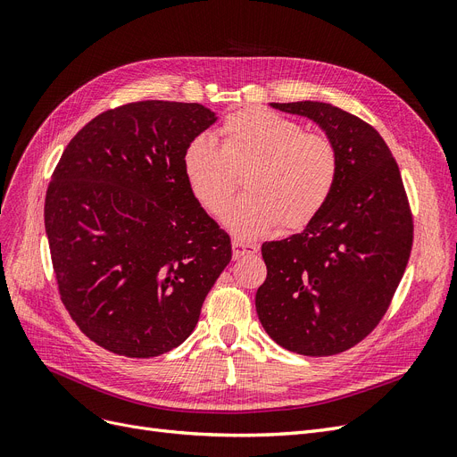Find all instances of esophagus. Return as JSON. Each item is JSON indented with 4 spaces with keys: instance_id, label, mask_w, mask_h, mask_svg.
<instances>
[{
    "instance_id": "1",
    "label": "esophagus",
    "mask_w": 457,
    "mask_h": 457,
    "mask_svg": "<svg viewBox=\"0 0 457 457\" xmlns=\"http://www.w3.org/2000/svg\"><path fill=\"white\" fill-rule=\"evenodd\" d=\"M258 251L256 245H249V244H244V242H237L234 240L232 242V256L237 260L242 256H247V254H254Z\"/></svg>"
}]
</instances>
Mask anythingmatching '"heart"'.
I'll return each instance as SVG.
<instances>
[{"instance_id":"obj_1","label":"heart","mask_w":457,"mask_h":457,"mask_svg":"<svg viewBox=\"0 0 457 457\" xmlns=\"http://www.w3.org/2000/svg\"><path fill=\"white\" fill-rule=\"evenodd\" d=\"M221 145L210 134L195 136L182 156L186 180L197 201L221 213L244 172L247 189L223 215L242 240H254L280 223L301 228L329 201L338 175L333 141L262 107L230 113L220 129Z\"/></svg>"}]
</instances>
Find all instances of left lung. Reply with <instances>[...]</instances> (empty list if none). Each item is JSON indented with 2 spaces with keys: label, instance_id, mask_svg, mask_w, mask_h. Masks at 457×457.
<instances>
[{
  "label": "left lung",
  "instance_id": "left-lung-1",
  "mask_svg": "<svg viewBox=\"0 0 457 457\" xmlns=\"http://www.w3.org/2000/svg\"><path fill=\"white\" fill-rule=\"evenodd\" d=\"M270 105L323 129L337 148L338 175L305 228L262 245L268 277L256 290V314L285 350L337 355L376 328L403 277L412 220L400 169L376 129L337 105Z\"/></svg>",
  "mask_w": 457,
  "mask_h": 457
}]
</instances>
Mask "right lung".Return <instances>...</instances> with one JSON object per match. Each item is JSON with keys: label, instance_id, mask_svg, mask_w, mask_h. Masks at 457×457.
Masks as SVG:
<instances>
[{"label": "right lung", "instance_id": "1", "mask_svg": "<svg viewBox=\"0 0 457 457\" xmlns=\"http://www.w3.org/2000/svg\"><path fill=\"white\" fill-rule=\"evenodd\" d=\"M215 120L201 104H126L85 124L54 170L45 225L61 299L117 355L180 345L230 262L228 234L182 167L187 143Z\"/></svg>", "mask_w": 457, "mask_h": 457}]
</instances>
